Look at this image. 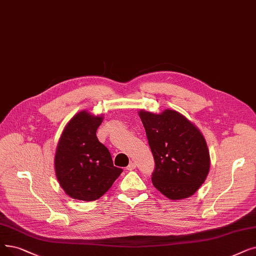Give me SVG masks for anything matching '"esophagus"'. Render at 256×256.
Returning <instances> with one entry per match:
<instances>
[{
	"mask_svg": "<svg viewBox=\"0 0 256 256\" xmlns=\"http://www.w3.org/2000/svg\"><path fill=\"white\" fill-rule=\"evenodd\" d=\"M136 168V163L135 162H130V164H128V166L126 168V170H134Z\"/></svg>",
	"mask_w": 256,
	"mask_h": 256,
	"instance_id": "esophagus-1",
	"label": "esophagus"
}]
</instances>
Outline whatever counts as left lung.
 Returning <instances> with one entry per match:
<instances>
[{"instance_id": "left-lung-1", "label": "left lung", "mask_w": 256, "mask_h": 256, "mask_svg": "<svg viewBox=\"0 0 256 256\" xmlns=\"http://www.w3.org/2000/svg\"><path fill=\"white\" fill-rule=\"evenodd\" d=\"M156 168L154 186L170 200L192 196L205 182L210 168L206 140L190 120L174 110L156 114L140 110Z\"/></svg>"}]
</instances>
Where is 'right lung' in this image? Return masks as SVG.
<instances>
[{
	"label": "right lung",
	"mask_w": 256,
	"mask_h": 256,
	"mask_svg": "<svg viewBox=\"0 0 256 256\" xmlns=\"http://www.w3.org/2000/svg\"><path fill=\"white\" fill-rule=\"evenodd\" d=\"M104 115L84 110L64 126L54 157V168L64 192L80 201L102 196L122 172L115 168L108 150L96 136Z\"/></svg>",
	"instance_id": "1"
}]
</instances>
